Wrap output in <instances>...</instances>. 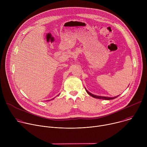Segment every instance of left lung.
<instances>
[{
    "label": "left lung",
    "mask_w": 147,
    "mask_h": 147,
    "mask_svg": "<svg viewBox=\"0 0 147 147\" xmlns=\"http://www.w3.org/2000/svg\"><path fill=\"white\" fill-rule=\"evenodd\" d=\"M87 92L91 96H92V97L94 98H98V99H105V100H111V99H115L116 98H117V96H115V97H113V98H110V97H107V96H96L95 95H93L92 94L89 92L86 89Z\"/></svg>",
    "instance_id": "8db88e82"
}]
</instances>
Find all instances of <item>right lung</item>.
Returning a JSON list of instances; mask_svg holds the SVG:
<instances>
[{"mask_svg": "<svg viewBox=\"0 0 147 147\" xmlns=\"http://www.w3.org/2000/svg\"><path fill=\"white\" fill-rule=\"evenodd\" d=\"M53 99H54V98H53Z\"/></svg>", "mask_w": 147, "mask_h": 147, "instance_id": "add662e5", "label": "right lung"}]
</instances>
